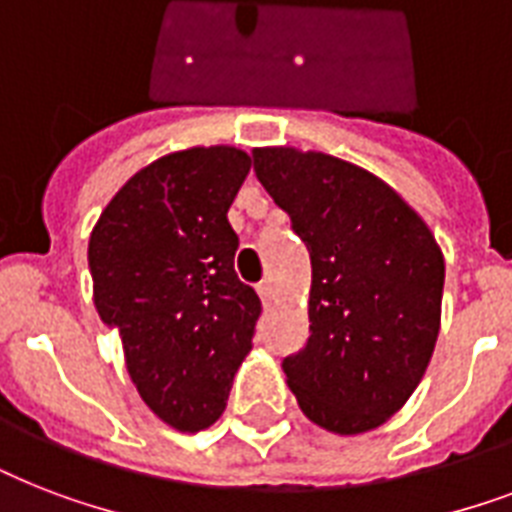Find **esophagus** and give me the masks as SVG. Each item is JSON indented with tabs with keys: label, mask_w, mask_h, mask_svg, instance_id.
I'll use <instances>...</instances> for the list:
<instances>
[{
	"label": "esophagus",
	"mask_w": 512,
	"mask_h": 512,
	"mask_svg": "<svg viewBox=\"0 0 512 512\" xmlns=\"http://www.w3.org/2000/svg\"><path fill=\"white\" fill-rule=\"evenodd\" d=\"M257 295H260V300H263V303H268V300H271L273 297V284L268 279L265 281H260V284H257Z\"/></svg>",
	"instance_id": "34e87169"
}]
</instances>
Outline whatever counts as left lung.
I'll use <instances>...</instances> for the list:
<instances>
[{
	"label": "left lung",
	"instance_id": "1",
	"mask_svg": "<svg viewBox=\"0 0 512 512\" xmlns=\"http://www.w3.org/2000/svg\"><path fill=\"white\" fill-rule=\"evenodd\" d=\"M252 159L311 255V335L281 361L289 388L321 428H377L428 369L444 255L420 215L372 172L295 148H257Z\"/></svg>",
	"mask_w": 512,
	"mask_h": 512
}]
</instances>
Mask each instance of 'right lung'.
<instances>
[{
    "instance_id": "add662e5",
    "label": "right lung",
    "mask_w": 512,
    "mask_h": 512,
    "mask_svg": "<svg viewBox=\"0 0 512 512\" xmlns=\"http://www.w3.org/2000/svg\"><path fill=\"white\" fill-rule=\"evenodd\" d=\"M249 167L228 146L164 156L124 183L90 236L100 319L122 337L140 398L183 433L223 414L263 311L233 271L228 223Z\"/></svg>"
}]
</instances>
